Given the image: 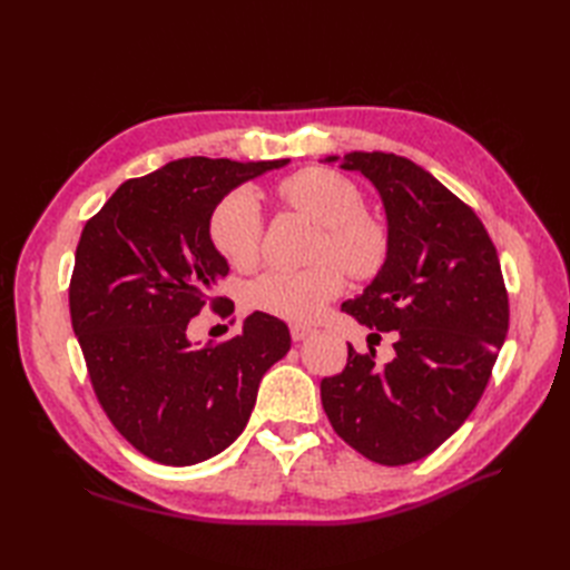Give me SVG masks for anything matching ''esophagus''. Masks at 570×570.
<instances>
[{
	"label": "esophagus",
	"mask_w": 570,
	"mask_h": 570,
	"mask_svg": "<svg viewBox=\"0 0 570 570\" xmlns=\"http://www.w3.org/2000/svg\"><path fill=\"white\" fill-rule=\"evenodd\" d=\"M314 333H316V327H312V325H302V323L289 325V335H292V340H295V342H302L306 337H312Z\"/></svg>",
	"instance_id": "1"
}]
</instances>
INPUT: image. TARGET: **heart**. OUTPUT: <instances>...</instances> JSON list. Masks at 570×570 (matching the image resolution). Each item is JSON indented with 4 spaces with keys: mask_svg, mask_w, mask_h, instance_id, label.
I'll use <instances>...</instances> for the list:
<instances>
[{
    "mask_svg": "<svg viewBox=\"0 0 570 570\" xmlns=\"http://www.w3.org/2000/svg\"><path fill=\"white\" fill-rule=\"evenodd\" d=\"M281 197L323 226L316 256L321 264L306 271H268L256 278L247 299L254 308L287 321H312L344 287L342 263L356 278H368L383 266L387 233L383 223L364 209L361 189L331 168H304L278 185ZM262 204L249 189L223 199L209 223L212 243L239 271L256 264L262 252ZM337 257L338 265L334 262Z\"/></svg>",
    "mask_w": 570,
    "mask_h": 570,
    "instance_id": "heart-1",
    "label": "heart"
}]
</instances>
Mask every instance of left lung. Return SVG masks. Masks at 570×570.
<instances>
[{"label":"left lung","mask_w":570,"mask_h":570,"mask_svg":"<svg viewBox=\"0 0 570 570\" xmlns=\"http://www.w3.org/2000/svg\"><path fill=\"white\" fill-rule=\"evenodd\" d=\"M340 166L375 185L387 216L385 264L342 312L396 342L383 368L350 344L321 402L358 454L404 465L454 435L488 387L509 331L502 266L475 212L425 168L385 151H350Z\"/></svg>","instance_id":"1"}]
</instances>
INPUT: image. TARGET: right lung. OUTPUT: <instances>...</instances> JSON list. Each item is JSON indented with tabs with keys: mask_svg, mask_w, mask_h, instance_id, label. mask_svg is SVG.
Segmentation results:
<instances>
[{
	"mask_svg": "<svg viewBox=\"0 0 570 570\" xmlns=\"http://www.w3.org/2000/svg\"><path fill=\"white\" fill-rule=\"evenodd\" d=\"M287 161H170L126 180L85 223L68 287L73 333L101 409L151 461L193 465L230 446L289 350L287 325L262 312L226 342L187 340L206 302L218 312L209 292L230 271L209 235L214 209Z\"/></svg>",
	"mask_w": 570,
	"mask_h": 570,
	"instance_id": "1",
	"label": "right lung"
}]
</instances>
